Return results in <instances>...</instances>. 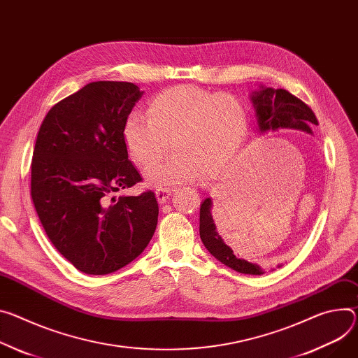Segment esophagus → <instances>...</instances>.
Instances as JSON below:
<instances>
[{
  "instance_id": "obj_1",
  "label": "esophagus",
  "mask_w": 358,
  "mask_h": 358,
  "mask_svg": "<svg viewBox=\"0 0 358 358\" xmlns=\"http://www.w3.org/2000/svg\"><path fill=\"white\" fill-rule=\"evenodd\" d=\"M155 196H157V200H158V203H166L169 199H170V196H171V189L170 188H157L155 189Z\"/></svg>"
}]
</instances>
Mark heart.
<instances>
[{"label":"heart","instance_id":"b5f03b06","mask_svg":"<svg viewBox=\"0 0 358 358\" xmlns=\"http://www.w3.org/2000/svg\"><path fill=\"white\" fill-rule=\"evenodd\" d=\"M248 134L247 108L238 96L194 85H178L148 101L147 117L133 111L122 125L125 150L141 169H148L169 150L166 163L145 171L154 187H169L218 178L233 164Z\"/></svg>","mask_w":358,"mask_h":358}]
</instances>
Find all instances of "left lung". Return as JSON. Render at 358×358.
<instances>
[{"mask_svg":"<svg viewBox=\"0 0 358 358\" xmlns=\"http://www.w3.org/2000/svg\"><path fill=\"white\" fill-rule=\"evenodd\" d=\"M251 101L255 108V117L259 133L277 131V129H301L311 134V125H318L313 110L303 103L296 95L287 90L259 87L252 92ZM213 201L206 199L200 207V237L206 248L221 262L224 266L236 270L241 274L262 275L264 268L255 263H250L240 258L230 245H227L217 231L215 222L211 215ZM240 211V208H237ZM281 267V266H278Z\"/></svg>","mask_w":358,"mask_h":358,"instance_id":"1","label":"left lung"}]
</instances>
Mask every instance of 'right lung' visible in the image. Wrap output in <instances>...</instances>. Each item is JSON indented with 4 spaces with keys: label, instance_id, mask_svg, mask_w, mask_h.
Segmentation results:
<instances>
[{
    "label": "right lung",
    "instance_id": "right-lung-1",
    "mask_svg": "<svg viewBox=\"0 0 358 358\" xmlns=\"http://www.w3.org/2000/svg\"><path fill=\"white\" fill-rule=\"evenodd\" d=\"M143 91L95 81L45 115L31 161V197L54 247L80 271L114 273L148 245L158 221L152 191L115 192L143 181L128 159L122 125Z\"/></svg>",
    "mask_w": 358,
    "mask_h": 358
}]
</instances>
